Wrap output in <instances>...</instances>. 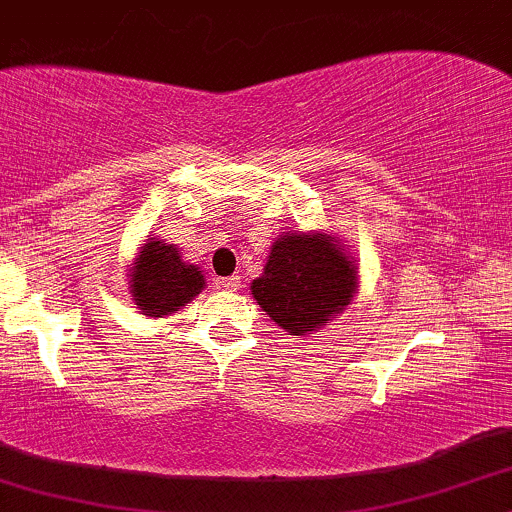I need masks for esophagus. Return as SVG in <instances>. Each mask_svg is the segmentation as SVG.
I'll return each mask as SVG.
<instances>
[{"instance_id": "esophagus-1", "label": "esophagus", "mask_w": 512, "mask_h": 512, "mask_svg": "<svg viewBox=\"0 0 512 512\" xmlns=\"http://www.w3.org/2000/svg\"><path fill=\"white\" fill-rule=\"evenodd\" d=\"M216 286L223 291H238L240 289V276H226V279L216 281Z\"/></svg>"}]
</instances>
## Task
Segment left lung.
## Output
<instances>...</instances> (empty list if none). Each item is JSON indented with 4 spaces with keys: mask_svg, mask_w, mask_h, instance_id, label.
<instances>
[{
    "mask_svg": "<svg viewBox=\"0 0 512 512\" xmlns=\"http://www.w3.org/2000/svg\"><path fill=\"white\" fill-rule=\"evenodd\" d=\"M250 291L276 327L305 337L349 308L358 293V267L330 233L286 231L272 243Z\"/></svg>",
    "mask_w": 512,
    "mask_h": 512,
    "instance_id": "8db88e82",
    "label": "left lung"
}]
</instances>
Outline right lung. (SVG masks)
<instances>
[{
  "label": "right lung",
  "instance_id": "1",
  "mask_svg": "<svg viewBox=\"0 0 512 512\" xmlns=\"http://www.w3.org/2000/svg\"><path fill=\"white\" fill-rule=\"evenodd\" d=\"M127 276L132 303L154 320L185 308L207 286L202 269L182 260L180 250L158 236L144 240Z\"/></svg>",
  "mask_w": 512,
  "mask_h": 512
}]
</instances>
